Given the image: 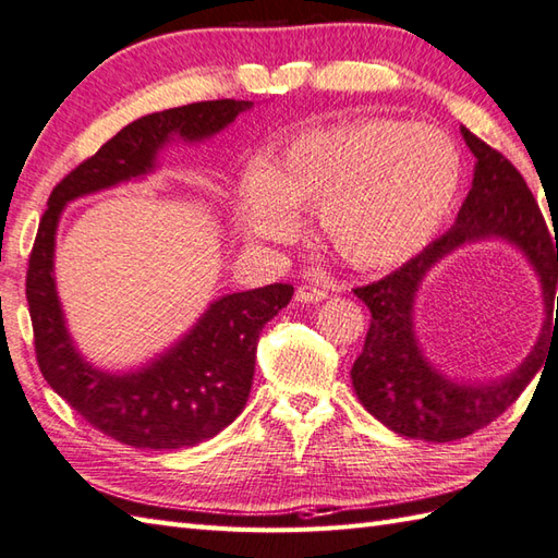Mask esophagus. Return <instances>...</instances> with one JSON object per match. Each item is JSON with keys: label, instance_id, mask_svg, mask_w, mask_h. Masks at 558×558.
I'll list each match as a JSON object with an SVG mask.
<instances>
[{"label": "esophagus", "instance_id": "esophagus-1", "mask_svg": "<svg viewBox=\"0 0 558 558\" xmlns=\"http://www.w3.org/2000/svg\"><path fill=\"white\" fill-rule=\"evenodd\" d=\"M326 298H328L326 288H318V286H300L298 288V302H302V304H316V302H324Z\"/></svg>", "mask_w": 558, "mask_h": 558}]
</instances>
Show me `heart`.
<instances>
[{
    "mask_svg": "<svg viewBox=\"0 0 558 558\" xmlns=\"http://www.w3.org/2000/svg\"><path fill=\"white\" fill-rule=\"evenodd\" d=\"M462 160L441 129L366 120L302 134L272 168L246 180V240H286L298 210L316 208L336 252L360 268L408 260L432 242L453 208Z\"/></svg>",
    "mask_w": 558,
    "mask_h": 558,
    "instance_id": "obj_1",
    "label": "heart"
}]
</instances>
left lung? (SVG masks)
Masks as SVG:
<instances>
[{"label":"left lung","mask_w":558,"mask_h":558,"mask_svg":"<svg viewBox=\"0 0 558 558\" xmlns=\"http://www.w3.org/2000/svg\"><path fill=\"white\" fill-rule=\"evenodd\" d=\"M460 134L477 162L453 228L384 280L354 288L372 312L364 350L350 372L354 393L390 432L432 444L465 438L511 408L544 362L554 301L558 322V236L554 245L537 201L511 160L470 129L460 126ZM482 239H504L521 248L541 278L548 318L523 365L494 383L468 385L444 377L425 360L413 333V300L438 259L462 243Z\"/></svg>","instance_id":"left-lung-1"}]
</instances>
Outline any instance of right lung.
<instances>
[{"label":"right lung","mask_w":558,"mask_h":558,"mask_svg":"<svg viewBox=\"0 0 558 558\" xmlns=\"http://www.w3.org/2000/svg\"><path fill=\"white\" fill-rule=\"evenodd\" d=\"M248 100H208L153 112L124 126L59 182L35 236L26 298L45 381L90 426L134 448H189L220 434L246 405L258 333L292 300V286L222 294L156 360L132 372H102L69 336L54 282V234L66 204L122 182L144 180L174 138L198 144L222 132Z\"/></svg>","instance_id":"1"}]
</instances>
